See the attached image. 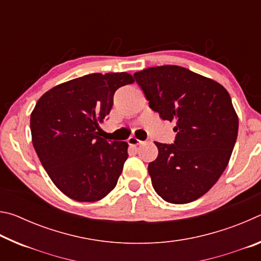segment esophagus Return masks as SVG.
I'll use <instances>...</instances> for the list:
<instances>
[{"label":"esophagus","mask_w":261,"mask_h":261,"mask_svg":"<svg viewBox=\"0 0 261 261\" xmlns=\"http://www.w3.org/2000/svg\"><path fill=\"white\" fill-rule=\"evenodd\" d=\"M127 143H129L130 146L136 147V146H138V145L143 144V141L139 140V139H137V138H135V137H130L129 140H127Z\"/></svg>","instance_id":"esophagus-1"}]
</instances>
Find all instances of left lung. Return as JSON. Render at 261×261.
<instances>
[{
  "mask_svg": "<svg viewBox=\"0 0 261 261\" xmlns=\"http://www.w3.org/2000/svg\"><path fill=\"white\" fill-rule=\"evenodd\" d=\"M149 108L175 122L173 144L155 143L148 163L155 192L171 204L198 199L226 169L238 134L230 95L219 83L178 65L147 68L134 74Z\"/></svg>",
  "mask_w": 261,
  "mask_h": 261,
  "instance_id": "left-lung-1",
  "label": "left lung"
}]
</instances>
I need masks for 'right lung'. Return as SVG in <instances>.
Instances as JSON below:
<instances>
[{
  "instance_id": "add662e5",
  "label": "right lung",
  "mask_w": 261,
  "mask_h": 261,
  "mask_svg": "<svg viewBox=\"0 0 261 261\" xmlns=\"http://www.w3.org/2000/svg\"><path fill=\"white\" fill-rule=\"evenodd\" d=\"M134 82L126 72L86 74L53 87L35 105L34 149L53 183L71 199L98 201L116 187L127 144L101 138L99 123L112 110L115 92Z\"/></svg>"
}]
</instances>
